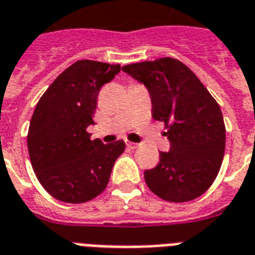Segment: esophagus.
Returning <instances> with one entry per match:
<instances>
[{
	"mask_svg": "<svg viewBox=\"0 0 255 255\" xmlns=\"http://www.w3.org/2000/svg\"><path fill=\"white\" fill-rule=\"evenodd\" d=\"M126 146L129 148H131V150H134V148L138 147V143H133V142H129V140H126Z\"/></svg>",
	"mask_w": 255,
	"mask_h": 255,
	"instance_id": "1",
	"label": "esophagus"
}]
</instances>
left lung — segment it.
<instances>
[{
  "label": "left lung",
  "mask_w": 255,
  "mask_h": 255,
  "mask_svg": "<svg viewBox=\"0 0 255 255\" xmlns=\"http://www.w3.org/2000/svg\"><path fill=\"white\" fill-rule=\"evenodd\" d=\"M143 83L151 97L154 120L164 124L170 151L144 171L151 192L171 203L201 196L215 182L225 152L223 113L208 89L178 59L160 58L122 67Z\"/></svg>",
  "instance_id": "1"
}]
</instances>
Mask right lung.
<instances>
[{"label":"right lung","mask_w":255,"mask_h":255,"mask_svg":"<svg viewBox=\"0 0 255 255\" xmlns=\"http://www.w3.org/2000/svg\"><path fill=\"white\" fill-rule=\"evenodd\" d=\"M120 64L77 60L63 71L36 104L27 133L32 170L51 196L80 204L107 188L122 139L104 144L87 131L104 84L115 79Z\"/></svg>","instance_id":"add662e5"}]
</instances>
